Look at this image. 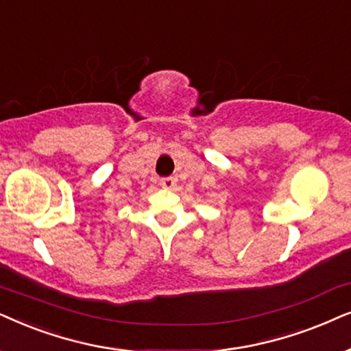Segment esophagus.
Returning a JSON list of instances; mask_svg holds the SVG:
<instances>
[{"mask_svg":"<svg viewBox=\"0 0 351 351\" xmlns=\"http://www.w3.org/2000/svg\"><path fill=\"white\" fill-rule=\"evenodd\" d=\"M175 184H176V178H173V176H167V178L160 180V186L165 189H171Z\"/></svg>","mask_w":351,"mask_h":351,"instance_id":"1","label":"esophagus"}]
</instances>
